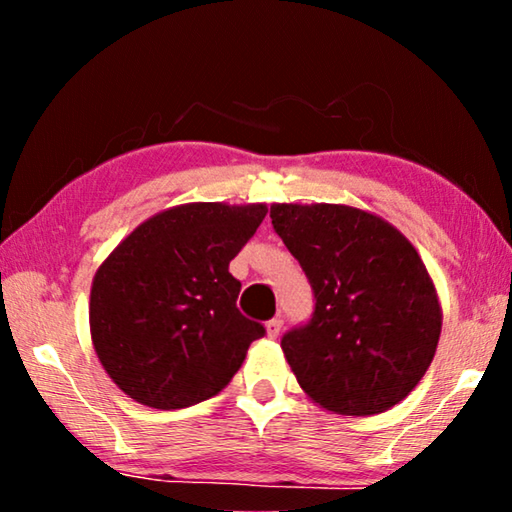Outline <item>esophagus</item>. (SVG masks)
I'll list each match as a JSON object with an SVG mask.
<instances>
[{
  "label": "esophagus",
  "instance_id": "1",
  "mask_svg": "<svg viewBox=\"0 0 512 512\" xmlns=\"http://www.w3.org/2000/svg\"><path fill=\"white\" fill-rule=\"evenodd\" d=\"M282 325H284L282 318L268 320V323H266V336H268V339H277V336H280V332H282Z\"/></svg>",
  "mask_w": 512,
  "mask_h": 512
}]
</instances>
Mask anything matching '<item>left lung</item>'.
<instances>
[{"label": "left lung", "instance_id": "left-lung-1", "mask_svg": "<svg viewBox=\"0 0 512 512\" xmlns=\"http://www.w3.org/2000/svg\"><path fill=\"white\" fill-rule=\"evenodd\" d=\"M271 219L316 298L311 323L282 339L300 388L336 415L393 409L429 370L443 329L418 250L393 223L345 203H273Z\"/></svg>", "mask_w": 512, "mask_h": 512}]
</instances>
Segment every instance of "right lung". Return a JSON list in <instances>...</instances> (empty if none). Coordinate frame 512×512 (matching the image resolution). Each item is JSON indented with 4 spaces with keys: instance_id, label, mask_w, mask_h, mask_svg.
I'll return each instance as SVG.
<instances>
[{
    "instance_id": "add662e5",
    "label": "right lung",
    "mask_w": 512,
    "mask_h": 512,
    "mask_svg": "<svg viewBox=\"0 0 512 512\" xmlns=\"http://www.w3.org/2000/svg\"><path fill=\"white\" fill-rule=\"evenodd\" d=\"M266 203H185L149 216L92 277L90 336L108 377L151 409L219 395L264 327L241 316L228 266Z\"/></svg>"
}]
</instances>
